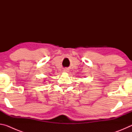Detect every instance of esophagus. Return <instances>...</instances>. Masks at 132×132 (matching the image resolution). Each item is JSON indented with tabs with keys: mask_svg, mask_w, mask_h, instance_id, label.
<instances>
[{
	"mask_svg": "<svg viewBox=\"0 0 132 132\" xmlns=\"http://www.w3.org/2000/svg\"><path fill=\"white\" fill-rule=\"evenodd\" d=\"M63 71H64V72H65V73H67V72H68V71H69V70L68 69H64L63 70Z\"/></svg>",
	"mask_w": 132,
	"mask_h": 132,
	"instance_id": "34e87169",
	"label": "esophagus"
}]
</instances>
